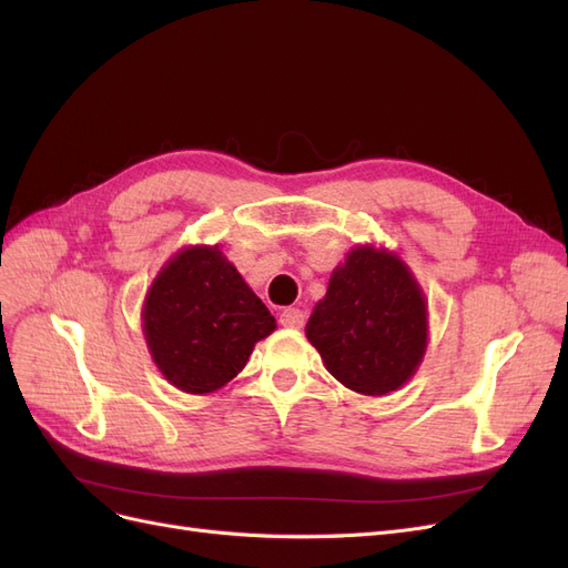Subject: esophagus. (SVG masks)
Listing matches in <instances>:
<instances>
[{"label": "esophagus", "instance_id": "34e87169", "mask_svg": "<svg viewBox=\"0 0 568 568\" xmlns=\"http://www.w3.org/2000/svg\"><path fill=\"white\" fill-rule=\"evenodd\" d=\"M305 322V315L303 311H298V307H286V311H282L280 315V324L286 326V329H301Z\"/></svg>", "mask_w": 568, "mask_h": 568}]
</instances>
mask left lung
<instances>
[{"instance_id": "left-lung-1", "label": "left lung", "mask_w": 568, "mask_h": 568, "mask_svg": "<svg viewBox=\"0 0 568 568\" xmlns=\"http://www.w3.org/2000/svg\"><path fill=\"white\" fill-rule=\"evenodd\" d=\"M305 334L343 386L386 395L422 363L426 303L398 257L359 246L334 270Z\"/></svg>"}]
</instances>
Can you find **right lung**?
I'll return each instance as SVG.
<instances>
[{
    "mask_svg": "<svg viewBox=\"0 0 568 568\" xmlns=\"http://www.w3.org/2000/svg\"><path fill=\"white\" fill-rule=\"evenodd\" d=\"M274 326L265 303L217 246L175 255L144 305L151 355L165 379L186 393H211L234 379Z\"/></svg>",
    "mask_w": 568,
    "mask_h": 568,
    "instance_id": "obj_1",
    "label": "right lung"
}]
</instances>
